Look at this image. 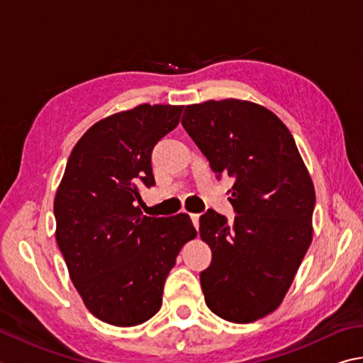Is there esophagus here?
<instances>
[{
	"instance_id": "34e87169",
	"label": "esophagus",
	"mask_w": 363,
	"mask_h": 363,
	"mask_svg": "<svg viewBox=\"0 0 363 363\" xmlns=\"http://www.w3.org/2000/svg\"><path fill=\"white\" fill-rule=\"evenodd\" d=\"M190 219H192L195 228H199V225H200V214H190Z\"/></svg>"
}]
</instances>
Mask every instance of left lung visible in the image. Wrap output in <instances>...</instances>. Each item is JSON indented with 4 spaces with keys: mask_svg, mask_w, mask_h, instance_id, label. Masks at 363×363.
I'll return each instance as SVG.
<instances>
[{
    "mask_svg": "<svg viewBox=\"0 0 363 363\" xmlns=\"http://www.w3.org/2000/svg\"><path fill=\"white\" fill-rule=\"evenodd\" d=\"M181 122L211 169L235 179V220L213 209L200 217V236L213 252L200 274L206 305L236 324L265 318L284 300L311 245V176L291 131L260 104H189Z\"/></svg>",
    "mask_w": 363,
    "mask_h": 363,
    "instance_id": "left-lung-1",
    "label": "left lung"
}]
</instances>
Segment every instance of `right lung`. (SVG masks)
<instances>
[{"mask_svg":"<svg viewBox=\"0 0 363 363\" xmlns=\"http://www.w3.org/2000/svg\"><path fill=\"white\" fill-rule=\"evenodd\" d=\"M184 106L140 104L85 131L54 200L55 240L89 311L117 327L149 320L164 279L196 230L189 214L147 217L140 189L154 186L150 154Z\"/></svg>","mask_w":363,"mask_h":363,"instance_id":"add662e5","label":"right lung"}]
</instances>
